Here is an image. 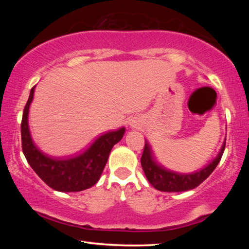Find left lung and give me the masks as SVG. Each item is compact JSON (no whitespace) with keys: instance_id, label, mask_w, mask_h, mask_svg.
I'll return each mask as SVG.
<instances>
[{"instance_id":"8db88e82","label":"left lung","mask_w":249,"mask_h":249,"mask_svg":"<svg viewBox=\"0 0 249 249\" xmlns=\"http://www.w3.org/2000/svg\"><path fill=\"white\" fill-rule=\"evenodd\" d=\"M226 145V140L223 146L214 160L208 166L200 169L193 173H179L170 169L163 167L161 163L155 160L154 153L149 142L145 140L143 154L141 156V166L143 169L147 181L153 187L160 192L166 193H179L186 190L194 189L202 183L205 178L210 177V174L217 167L218 162L224 154Z\"/></svg>"}]
</instances>
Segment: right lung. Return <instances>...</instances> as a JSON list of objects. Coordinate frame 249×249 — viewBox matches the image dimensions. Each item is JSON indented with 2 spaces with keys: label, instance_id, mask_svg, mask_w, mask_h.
I'll list each match as a JSON object with an SVG mask.
<instances>
[{
  "label": "right lung",
  "instance_id": "right-lung-1",
  "mask_svg": "<svg viewBox=\"0 0 249 249\" xmlns=\"http://www.w3.org/2000/svg\"><path fill=\"white\" fill-rule=\"evenodd\" d=\"M34 89H31L21 122L22 151L26 160L37 176L57 192L75 193L92 187L102 176L113 145L123 138L125 127L99 136L78 155L67 158L50 156L35 144L29 128V109Z\"/></svg>",
  "mask_w": 249,
  "mask_h": 249
}]
</instances>
